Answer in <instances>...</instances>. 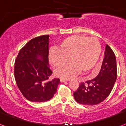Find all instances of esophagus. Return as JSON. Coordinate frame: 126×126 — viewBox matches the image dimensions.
I'll list each match as a JSON object with an SVG mask.
<instances>
[{"mask_svg":"<svg viewBox=\"0 0 126 126\" xmlns=\"http://www.w3.org/2000/svg\"><path fill=\"white\" fill-rule=\"evenodd\" d=\"M60 81L61 82H66V81H69V79H63V78H61L60 79Z\"/></svg>","mask_w":126,"mask_h":126,"instance_id":"obj_1","label":"esophagus"}]
</instances>
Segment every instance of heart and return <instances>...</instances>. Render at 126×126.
<instances>
[{"label":"heart","instance_id":"heart-1","mask_svg":"<svg viewBox=\"0 0 126 126\" xmlns=\"http://www.w3.org/2000/svg\"><path fill=\"white\" fill-rule=\"evenodd\" d=\"M101 46L97 38L76 34L64 38L57 49L49 53V62L55 68H60L69 61L71 62L57 71L61 78H71L81 72L89 73L97 65L101 55Z\"/></svg>","mask_w":126,"mask_h":126}]
</instances>
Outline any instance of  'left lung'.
Listing matches in <instances>:
<instances>
[{"mask_svg":"<svg viewBox=\"0 0 126 126\" xmlns=\"http://www.w3.org/2000/svg\"><path fill=\"white\" fill-rule=\"evenodd\" d=\"M117 79L116 59L114 53L106 46L105 57L99 75L92 80L81 83L74 92L75 101L84 105H95L109 95Z\"/></svg>","mask_w":126,"mask_h":126,"instance_id":"obj_1","label":"left lung"}]
</instances>
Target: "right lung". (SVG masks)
<instances>
[{
	"mask_svg": "<svg viewBox=\"0 0 126 126\" xmlns=\"http://www.w3.org/2000/svg\"><path fill=\"white\" fill-rule=\"evenodd\" d=\"M49 35L32 38L21 48L16 59L14 77L17 87L27 99L47 101L56 93L59 79L49 80L52 71L48 63Z\"/></svg>",
	"mask_w": 126,
	"mask_h": 126,
	"instance_id": "add662e5",
	"label": "right lung"
}]
</instances>
